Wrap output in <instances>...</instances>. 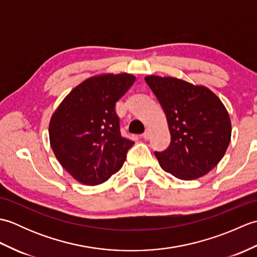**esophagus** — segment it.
<instances>
[{
  "label": "esophagus",
  "instance_id": "34e87169",
  "mask_svg": "<svg viewBox=\"0 0 257 257\" xmlns=\"http://www.w3.org/2000/svg\"><path fill=\"white\" fill-rule=\"evenodd\" d=\"M143 138H144L145 140H148V139L150 138V130H149V129H147L146 132L144 133V135H143Z\"/></svg>",
  "mask_w": 257,
  "mask_h": 257
}]
</instances>
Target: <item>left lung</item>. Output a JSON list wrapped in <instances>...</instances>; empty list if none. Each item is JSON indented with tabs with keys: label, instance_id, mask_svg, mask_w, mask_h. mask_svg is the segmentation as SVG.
<instances>
[{
	"label": "left lung",
	"instance_id": "8db88e82",
	"mask_svg": "<svg viewBox=\"0 0 257 257\" xmlns=\"http://www.w3.org/2000/svg\"><path fill=\"white\" fill-rule=\"evenodd\" d=\"M146 83L167 116L171 143L155 152L166 172L181 180H194L221 161L231 140V120L214 92L174 77L150 75Z\"/></svg>",
	"mask_w": 257,
	"mask_h": 257
}]
</instances>
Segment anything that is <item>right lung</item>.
Wrapping results in <instances>:
<instances>
[{"label":"right lung","mask_w":257,"mask_h":257,"mask_svg":"<svg viewBox=\"0 0 257 257\" xmlns=\"http://www.w3.org/2000/svg\"><path fill=\"white\" fill-rule=\"evenodd\" d=\"M135 80L127 73L94 76L76 86L53 113L51 147L78 182L100 184L121 169L135 143L120 134L114 106Z\"/></svg>","instance_id":"add662e5"}]
</instances>
